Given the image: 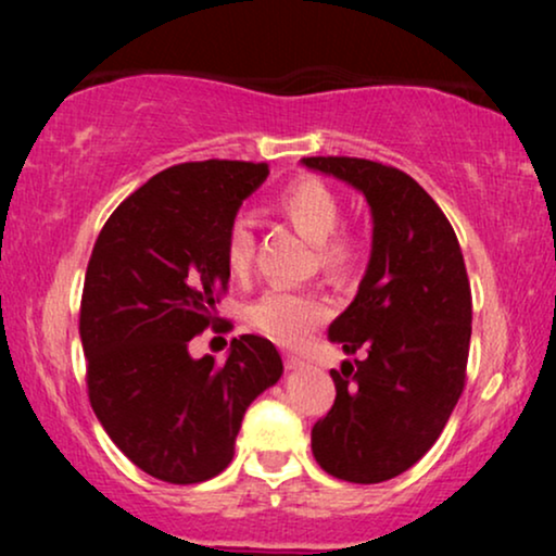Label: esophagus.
I'll use <instances>...</instances> for the list:
<instances>
[{"instance_id":"34e87169","label":"esophagus","mask_w":556,"mask_h":556,"mask_svg":"<svg viewBox=\"0 0 556 556\" xmlns=\"http://www.w3.org/2000/svg\"><path fill=\"white\" fill-rule=\"evenodd\" d=\"M283 362H286L288 369H303V367H306V362H303L301 356H293V354H286Z\"/></svg>"}]
</instances>
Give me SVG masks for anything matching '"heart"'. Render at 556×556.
Wrapping results in <instances>:
<instances>
[{"mask_svg":"<svg viewBox=\"0 0 556 556\" xmlns=\"http://www.w3.org/2000/svg\"><path fill=\"white\" fill-rule=\"evenodd\" d=\"M276 210L301 235L316 242L318 263L331 276H349L362 261L359 235L337 230L341 223V197L316 177H301L280 189ZM255 257V232L248 217H238L225 238V261L232 276H248ZM326 301L314 291L299 288H270L248 311V321L263 337L283 346H295L324 321Z\"/></svg>","mask_w":556,"mask_h":556,"instance_id":"b5f03b06","label":"heart"}]
</instances>
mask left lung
<instances>
[{
  "mask_svg": "<svg viewBox=\"0 0 556 556\" xmlns=\"http://www.w3.org/2000/svg\"><path fill=\"white\" fill-rule=\"evenodd\" d=\"M301 164L346 181L371 212L359 291L329 326L344 354L367 356L331 369L337 400L311 451L333 478L382 483L430 451L458 405L473 316L466 263L443 210L405 172L349 156Z\"/></svg>",
  "mask_w": 556,
  "mask_h": 556,
  "instance_id": "8db88e82",
  "label": "left lung"
}]
</instances>
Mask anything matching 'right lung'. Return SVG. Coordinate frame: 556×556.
<instances>
[{
	"label": "right lung",
	"mask_w": 556,
	"mask_h": 556,
	"mask_svg": "<svg viewBox=\"0 0 556 556\" xmlns=\"http://www.w3.org/2000/svg\"><path fill=\"white\" fill-rule=\"evenodd\" d=\"M268 164L189 162L159 172L98 235L80 303L90 405L121 453L166 483L230 466L242 417L283 375L268 339H232L225 364L189 341L230 280L225 238Z\"/></svg>",
	"instance_id": "obj_1"
}]
</instances>
